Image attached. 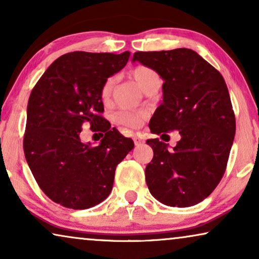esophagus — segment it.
Listing matches in <instances>:
<instances>
[{
  "mask_svg": "<svg viewBox=\"0 0 259 259\" xmlns=\"http://www.w3.org/2000/svg\"><path fill=\"white\" fill-rule=\"evenodd\" d=\"M133 140H134V144H136V146H139V145L144 144V140L140 139V138H138V137H134Z\"/></svg>",
  "mask_w": 259,
  "mask_h": 259,
  "instance_id": "1",
  "label": "esophagus"
}]
</instances>
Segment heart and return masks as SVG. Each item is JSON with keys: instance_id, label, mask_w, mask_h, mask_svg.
I'll use <instances>...</instances> for the list:
<instances>
[{"instance_id": "b5f03b06", "label": "heart", "mask_w": 259, "mask_h": 259, "mask_svg": "<svg viewBox=\"0 0 259 259\" xmlns=\"http://www.w3.org/2000/svg\"><path fill=\"white\" fill-rule=\"evenodd\" d=\"M131 76L133 77L134 81L139 84L141 90L145 91L147 90V87H150L152 83L154 82H160V76L155 72L154 69L150 68L147 66H137L131 70ZM114 77H108L105 80V82L102 83L100 88V99L102 104L107 105L111 102L113 88H114ZM146 118V113L145 112H133V111H119L115 114V121L126 128H137L141 125V122L144 121V119Z\"/></svg>"}]
</instances>
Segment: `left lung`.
Segmentation results:
<instances>
[{"label":"left lung","mask_w":259,"mask_h":259,"mask_svg":"<svg viewBox=\"0 0 259 259\" xmlns=\"http://www.w3.org/2000/svg\"><path fill=\"white\" fill-rule=\"evenodd\" d=\"M133 61L162 79V102L150 121L153 134L179 131L172 150L148 139L153 159L145 176L152 196L167 206L187 207L210 196L224 176L236 118L222 74L192 49L137 52Z\"/></svg>","instance_id":"8db88e82"}]
</instances>
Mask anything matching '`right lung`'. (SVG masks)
I'll return each mask as SVG.
<instances>
[{"instance_id": "add662e5", "label": "right lung", "mask_w": 259, "mask_h": 259, "mask_svg": "<svg viewBox=\"0 0 259 259\" xmlns=\"http://www.w3.org/2000/svg\"><path fill=\"white\" fill-rule=\"evenodd\" d=\"M128 59L130 52L68 53L48 67L31 91L23 151L38 186L54 203L84 210L111 193L116 165L134 143L109 128L101 115L100 88ZM83 123L105 133L97 147L80 141Z\"/></svg>"}]
</instances>
